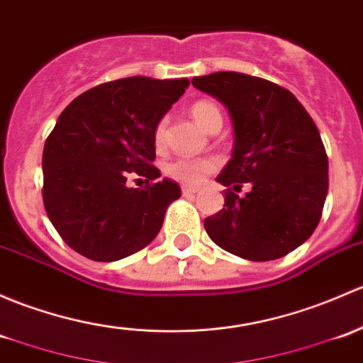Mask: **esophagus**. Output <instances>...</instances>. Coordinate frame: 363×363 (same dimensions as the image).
Returning <instances> with one entry per match:
<instances>
[{"label":"esophagus","instance_id":"obj_1","mask_svg":"<svg viewBox=\"0 0 363 363\" xmlns=\"http://www.w3.org/2000/svg\"><path fill=\"white\" fill-rule=\"evenodd\" d=\"M194 193H198L196 188H189V186H182V194H184V196H193Z\"/></svg>","mask_w":363,"mask_h":363}]
</instances>
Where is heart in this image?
<instances>
[{
	"label": "heart",
	"instance_id": "1",
	"mask_svg": "<svg viewBox=\"0 0 363 363\" xmlns=\"http://www.w3.org/2000/svg\"><path fill=\"white\" fill-rule=\"evenodd\" d=\"M193 120L211 132L217 125H223L220 109L211 101H198L191 106ZM167 139V118H162L155 127V144L158 150L165 146ZM216 170V162L212 158H177L165 167V172L174 181L188 186H198L203 182L211 172Z\"/></svg>",
	"mask_w": 363,
	"mask_h": 363
}]
</instances>
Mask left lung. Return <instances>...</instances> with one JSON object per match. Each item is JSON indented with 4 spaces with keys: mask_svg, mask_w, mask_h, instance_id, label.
Here are the masks:
<instances>
[{
    "mask_svg": "<svg viewBox=\"0 0 363 363\" xmlns=\"http://www.w3.org/2000/svg\"><path fill=\"white\" fill-rule=\"evenodd\" d=\"M233 121L231 160L216 181L224 208L205 219L212 242L247 261H273L303 245L322 217L329 162L315 121L287 89L243 72L193 78ZM242 184L251 191L235 194ZM237 192L235 194L234 191Z\"/></svg>",
    "mask_w": 363,
    "mask_h": 363,
    "instance_id": "left-lung-1",
    "label": "left lung"
}]
</instances>
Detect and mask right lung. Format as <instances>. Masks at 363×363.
I'll list each match as a JSON object with an SVG mask.
<instances>
[{
  "label": "right lung",
  "mask_w": 363,
  "mask_h": 363,
  "mask_svg": "<svg viewBox=\"0 0 363 363\" xmlns=\"http://www.w3.org/2000/svg\"><path fill=\"white\" fill-rule=\"evenodd\" d=\"M188 86V78L132 76L86 90L60 114L43 150V203L72 250L111 262L156 238L181 188L151 165L155 127ZM130 171L146 189L128 188Z\"/></svg>",
  "instance_id": "obj_1"
}]
</instances>
